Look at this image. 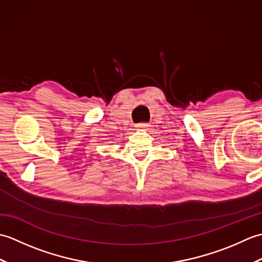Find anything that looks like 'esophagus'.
<instances>
[{"label":"esophagus","mask_w":262,"mask_h":262,"mask_svg":"<svg viewBox=\"0 0 262 262\" xmlns=\"http://www.w3.org/2000/svg\"><path fill=\"white\" fill-rule=\"evenodd\" d=\"M136 128L137 129H146V128H148V124H146V122H141V124L136 125Z\"/></svg>","instance_id":"obj_1"}]
</instances>
